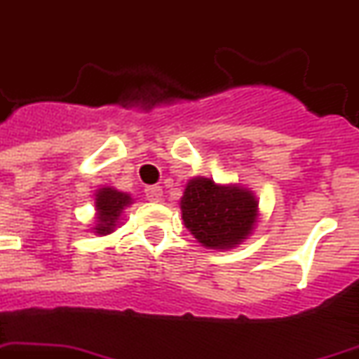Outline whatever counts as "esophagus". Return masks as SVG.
Segmentation results:
<instances>
[{"instance_id":"esophagus-1","label":"esophagus","mask_w":359,"mask_h":359,"mask_svg":"<svg viewBox=\"0 0 359 359\" xmlns=\"http://www.w3.org/2000/svg\"><path fill=\"white\" fill-rule=\"evenodd\" d=\"M162 194H164V191H162V188L156 184L147 186V188H145V197H147L149 201H153V203H158V201H162Z\"/></svg>"}]
</instances>
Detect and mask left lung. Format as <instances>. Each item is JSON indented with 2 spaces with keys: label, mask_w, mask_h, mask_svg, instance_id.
Wrapping results in <instances>:
<instances>
[{
  "label": "left lung",
  "mask_w": 359,
  "mask_h": 359,
  "mask_svg": "<svg viewBox=\"0 0 359 359\" xmlns=\"http://www.w3.org/2000/svg\"><path fill=\"white\" fill-rule=\"evenodd\" d=\"M186 229L208 249H232L247 240L258 219L255 194L238 184L195 177L180 197Z\"/></svg>",
  "instance_id": "left-lung-1"
}]
</instances>
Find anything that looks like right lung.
I'll return each mask as SVG.
<instances>
[{
  "instance_id": "1",
  "label": "right lung",
  "mask_w": 359,
  "mask_h": 359,
  "mask_svg": "<svg viewBox=\"0 0 359 359\" xmlns=\"http://www.w3.org/2000/svg\"><path fill=\"white\" fill-rule=\"evenodd\" d=\"M133 203L129 194L118 191L116 188H101L95 194V234L107 236L114 232L118 226L119 217L123 214V210Z\"/></svg>"
}]
</instances>
